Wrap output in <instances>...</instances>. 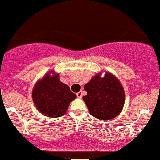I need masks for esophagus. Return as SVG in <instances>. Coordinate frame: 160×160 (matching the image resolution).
Masks as SVG:
<instances>
[{"label": "esophagus", "instance_id": "1", "mask_svg": "<svg viewBox=\"0 0 160 160\" xmlns=\"http://www.w3.org/2000/svg\"><path fill=\"white\" fill-rule=\"evenodd\" d=\"M77 96H78V98H81L82 96V91L79 92L77 93Z\"/></svg>", "mask_w": 160, "mask_h": 160}]
</instances>
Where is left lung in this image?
Here are the masks:
<instances>
[{
  "instance_id": "8db88e82",
  "label": "left lung",
  "mask_w": 160,
  "mask_h": 160,
  "mask_svg": "<svg viewBox=\"0 0 160 160\" xmlns=\"http://www.w3.org/2000/svg\"><path fill=\"white\" fill-rule=\"evenodd\" d=\"M87 95L82 99L92 116L101 120H109L117 117L125 104V92L117 77L106 71L92 77L85 84Z\"/></svg>"
}]
</instances>
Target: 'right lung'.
I'll list each match as a JSON object with an SVG mask.
<instances>
[{
  "instance_id": "right-lung-1",
  "label": "right lung",
  "mask_w": 160,
  "mask_h": 160,
  "mask_svg": "<svg viewBox=\"0 0 160 160\" xmlns=\"http://www.w3.org/2000/svg\"><path fill=\"white\" fill-rule=\"evenodd\" d=\"M77 95L67 84L60 81L59 75L51 70L34 85L32 99L38 111L43 115L56 118L63 116Z\"/></svg>"
}]
</instances>
